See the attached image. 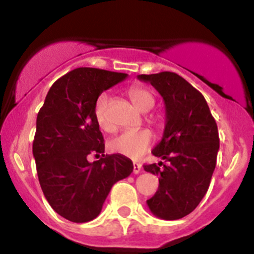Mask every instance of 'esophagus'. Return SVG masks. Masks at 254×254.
<instances>
[{"label": "esophagus", "mask_w": 254, "mask_h": 254, "mask_svg": "<svg viewBox=\"0 0 254 254\" xmlns=\"http://www.w3.org/2000/svg\"><path fill=\"white\" fill-rule=\"evenodd\" d=\"M141 170H142V167H141V164L134 163L133 164V173H134V174H138V173H141Z\"/></svg>", "instance_id": "esophagus-1"}]
</instances>
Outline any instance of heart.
<instances>
[{"instance_id":"heart-1","label":"heart","mask_w":254,"mask_h":254,"mask_svg":"<svg viewBox=\"0 0 254 254\" xmlns=\"http://www.w3.org/2000/svg\"><path fill=\"white\" fill-rule=\"evenodd\" d=\"M127 93H128L132 103L141 112H149L154 107V95L146 87L132 86L129 87ZM108 107H109V98H108L107 94H102L96 99L95 107H94V116H95L96 122L103 131L112 132L114 131V125L108 116ZM152 140H154V137H152V133L149 129H127V131L121 132L120 134H117L116 137L112 138L108 143V147L112 152L137 160L149 151Z\"/></svg>"}]
</instances>
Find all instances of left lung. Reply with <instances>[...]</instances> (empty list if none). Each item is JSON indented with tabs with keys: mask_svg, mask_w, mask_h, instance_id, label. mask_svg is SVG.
<instances>
[{
	"mask_svg": "<svg viewBox=\"0 0 254 254\" xmlns=\"http://www.w3.org/2000/svg\"><path fill=\"white\" fill-rule=\"evenodd\" d=\"M163 96L165 128L152 155L165 164L143 165L159 176V188L146 203L155 216L178 220L198 206L216 167L219 132L205 98L174 72L138 75ZM161 165L163 168H160Z\"/></svg>",
	"mask_w": 254,
	"mask_h": 254,
	"instance_id": "left-lung-1",
	"label": "left lung"
}]
</instances>
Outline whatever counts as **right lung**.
<instances>
[{
	"label": "right lung",
	"mask_w": 254,
	"mask_h": 254,
	"mask_svg": "<svg viewBox=\"0 0 254 254\" xmlns=\"http://www.w3.org/2000/svg\"><path fill=\"white\" fill-rule=\"evenodd\" d=\"M127 73L80 67L52 85L37 117L33 155L38 178L52 208L72 223L95 219L114 183L133 170L123 155H104V138L94 116L103 91ZM102 154L90 163L88 155Z\"/></svg>",
	"instance_id": "obj_1"
}]
</instances>
